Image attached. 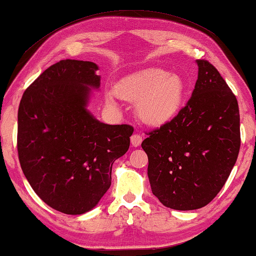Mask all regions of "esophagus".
I'll return each instance as SVG.
<instances>
[{"label": "esophagus", "mask_w": 256, "mask_h": 256, "mask_svg": "<svg viewBox=\"0 0 256 256\" xmlns=\"http://www.w3.org/2000/svg\"><path fill=\"white\" fill-rule=\"evenodd\" d=\"M130 142L132 147H138L142 142V136L140 134H138V132H136V134H132L130 138Z\"/></svg>", "instance_id": "esophagus-1"}]
</instances>
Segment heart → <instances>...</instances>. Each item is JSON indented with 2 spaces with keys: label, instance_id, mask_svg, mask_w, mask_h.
<instances>
[{
  "label": "heart",
  "instance_id": "obj_1",
  "mask_svg": "<svg viewBox=\"0 0 256 256\" xmlns=\"http://www.w3.org/2000/svg\"><path fill=\"white\" fill-rule=\"evenodd\" d=\"M116 95L129 102H138L140 118L152 126H161L178 114L184 106L186 84L178 74L152 68L122 80Z\"/></svg>",
  "mask_w": 256,
  "mask_h": 256
}]
</instances>
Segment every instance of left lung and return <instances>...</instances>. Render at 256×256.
Listing matches in <instances>:
<instances>
[{
  "instance_id": "obj_1",
  "label": "left lung",
  "mask_w": 256,
  "mask_h": 256,
  "mask_svg": "<svg viewBox=\"0 0 256 256\" xmlns=\"http://www.w3.org/2000/svg\"><path fill=\"white\" fill-rule=\"evenodd\" d=\"M192 98L172 120L148 132L152 194L166 207L193 210L207 206L224 187L240 150L238 100L218 69L196 60Z\"/></svg>"
}]
</instances>
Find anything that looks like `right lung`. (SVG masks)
<instances>
[{
    "label": "right lung",
    "instance_id": "right-lung-1",
    "mask_svg": "<svg viewBox=\"0 0 256 256\" xmlns=\"http://www.w3.org/2000/svg\"><path fill=\"white\" fill-rule=\"evenodd\" d=\"M94 62L62 60L26 89L18 114L23 174L49 207L80 215L112 184V167L127 152L134 128L106 124L87 110L101 78Z\"/></svg>",
    "mask_w": 256,
    "mask_h": 256
}]
</instances>
